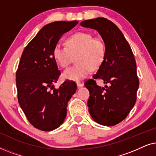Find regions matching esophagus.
<instances>
[{
  "mask_svg": "<svg viewBox=\"0 0 156 156\" xmlns=\"http://www.w3.org/2000/svg\"><path fill=\"white\" fill-rule=\"evenodd\" d=\"M76 85H77V87L80 88V87H82L83 86H84V84H83V83H81V82H77L76 83Z\"/></svg>",
  "mask_w": 156,
  "mask_h": 156,
  "instance_id": "esophagus-1",
  "label": "esophagus"
}]
</instances>
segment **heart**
<instances>
[{
  "instance_id": "1",
  "label": "heart",
  "mask_w": 156,
  "mask_h": 156,
  "mask_svg": "<svg viewBox=\"0 0 156 156\" xmlns=\"http://www.w3.org/2000/svg\"><path fill=\"white\" fill-rule=\"evenodd\" d=\"M66 45L57 44L53 50V57L62 67H67L74 57L78 55V65L67 68L63 72V77L67 80H82L91 73L92 68H99L105 58V44L101 40L94 38L90 33L74 34L67 40Z\"/></svg>"
}]
</instances>
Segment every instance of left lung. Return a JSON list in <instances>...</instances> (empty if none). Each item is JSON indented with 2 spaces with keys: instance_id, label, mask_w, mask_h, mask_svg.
<instances>
[{
  "instance_id": "8db88e82",
  "label": "left lung",
  "mask_w": 156,
  "mask_h": 156,
  "mask_svg": "<svg viewBox=\"0 0 156 156\" xmlns=\"http://www.w3.org/2000/svg\"><path fill=\"white\" fill-rule=\"evenodd\" d=\"M80 25L97 30L106 48L104 60L93 76L106 85L98 86L94 80L84 84L90 94L87 102L89 114L99 124L113 126L126 118L135 105L139 86L135 58L129 42L112 21L97 18Z\"/></svg>"
}]
</instances>
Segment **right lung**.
Segmentation results:
<instances>
[{
  "label": "right lung",
  "mask_w": 156,
  "mask_h": 156,
  "mask_svg": "<svg viewBox=\"0 0 156 156\" xmlns=\"http://www.w3.org/2000/svg\"><path fill=\"white\" fill-rule=\"evenodd\" d=\"M77 23L56 21L45 25L21 56L16 72L18 102L29 122L41 131H52L64 122L67 103L76 91V83L69 81L54 89L61 72L53 50L63 34Z\"/></svg>",
  "instance_id": "right-lung-1"
}]
</instances>
